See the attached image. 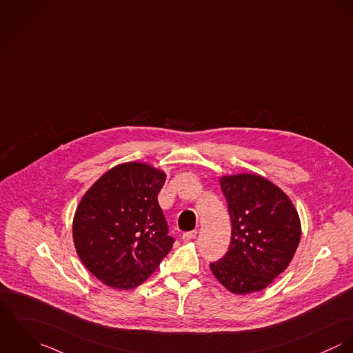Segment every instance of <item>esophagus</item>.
<instances>
[{
  "mask_svg": "<svg viewBox=\"0 0 353 353\" xmlns=\"http://www.w3.org/2000/svg\"><path fill=\"white\" fill-rule=\"evenodd\" d=\"M196 230H192V232H187V233H184V234L181 235V239L184 241V242H188V241H191V239H194L195 238Z\"/></svg>",
  "mask_w": 353,
  "mask_h": 353,
  "instance_id": "obj_1",
  "label": "esophagus"
}]
</instances>
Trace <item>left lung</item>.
Returning a JSON list of instances; mask_svg holds the SVG:
<instances>
[{"label":"left lung","mask_w":353,"mask_h":353,"mask_svg":"<svg viewBox=\"0 0 353 353\" xmlns=\"http://www.w3.org/2000/svg\"><path fill=\"white\" fill-rule=\"evenodd\" d=\"M232 219L226 254L210 264L229 291L245 295L264 290L292 260L301 241L298 212L280 188L259 174L221 179Z\"/></svg>","instance_id":"8db88e82"}]
</instances>
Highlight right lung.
<instances>
[{"mask_svg":"<svg viewBox=\"0 0 353 353\" xmlns=\"http://www.w3.org/2000/svg\"><path fill=\"white\" fill-rule=\"evenodd\" d=\"M163 172L141 162L103 174L79 201L73 238L83 265L104 284L131 290L157 270L174 238L158 204Z\"/></svg>","mask_w":353,"mask_h":353,"instance_id":"right-lung-1","label":"right lung"}]
</instances>
